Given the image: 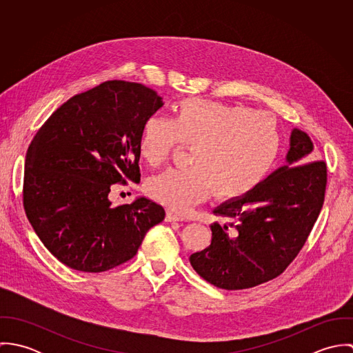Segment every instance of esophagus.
I'll return each instance as SVG.
<instances>
[{"label":"esophagus","mask_w":353,"mask_h":353,"mask_svg":"<svg viewBox=\"0 0 353 353\" xmlns=\"http://www.w3.org/2000/svg\"><path fill=\"white\" fill-rule=\"evenodd\" d=\"M185 219L182 217V216H179V214H176V213H172V212H167V214H165V221H183Z\"/></svg>","instance_id":"esophagus-1"}]
</instances>
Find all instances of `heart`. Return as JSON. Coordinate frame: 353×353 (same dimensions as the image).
Segmentation results:
<instances>
[{
    "instance_id": "obj_1",
    "label": "heart",
    "mask_w": 353,
    "mask_h": 353,
    "mask_svg": "<svg viewBox=\"0 0 353 353\" xmlns=\"http://www.w3.org/2000/svg\"><path fill=\"white\" fill-rule=\"evenodd\" d=\"M192 147L186 170H168L148 179L153 200L183 212L213 192L234 201L254 192L270 174L281 151L276 118L250 107L189 98L179 101L172 119L150 117L140 133L139 153L152 167L175 150Z\"/></svg>"
}]
</instances>
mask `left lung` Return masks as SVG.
I'll list each match as a JSON object with an SVG mask.
<instances>
[{
  "label": "left lung",
  "instance_id": "1",
  "mask_svg": "<svg viewBox=\"0 0 353 353\" xmlns=\"http://www.w3.org/2000/svg\"><path fill=\"white\" fill-rule=\"evenodd\" d=\"M312 141L294 129L287 163L250 194L213 209L212 242L190 255L193 269L217 288L246 290L280 276L302 250L325 200L327 168Z\"/></svg>",
  "mask_w": 353,
  "mask_h": 353
}]
</instances>
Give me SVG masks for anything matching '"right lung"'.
Segmentation results:
<instances>
[{"label": "right lung", "mask_w": 353, "mask_h": 353, "mask_svg": "<svg viewBox=\"0 0 353 353\" xmlns=\"http://www.w3.org/2000/svg\"><path fill=\"white\" fill-rule=\"evenodd\" d=\"M164 103L145 85L121 80L76 95L57 108L31 141L24 170L26 214L63 265L88 273L136 255L145 234L164 220L145 197L112 206L114 183L139 182V139Z\"/></svg>", "instance_id": "right-lung-1"}]
</instances>
